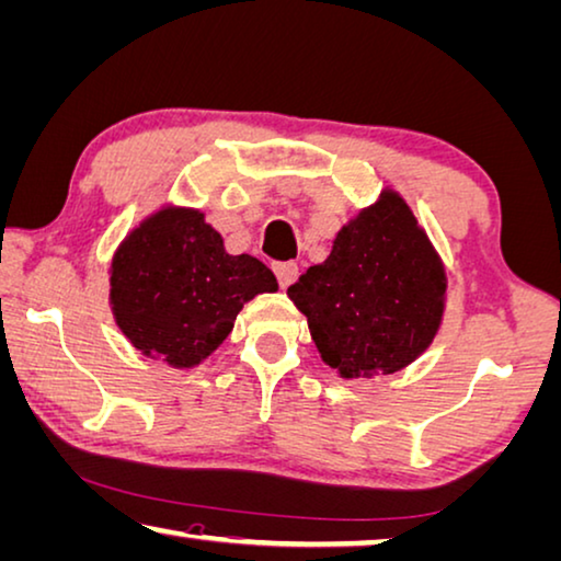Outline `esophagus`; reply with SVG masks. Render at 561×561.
Returning <instances> with one entry per match:
<instances>
[{"instance_id": "34e87169", "label": "esophagus", "mask_w": 561, "mask_h": 561, "mask_svg": "<svg viewBox=\"0 0 561 561\" xmlns=\"http://www.w3.org/2000/svg\"><path fill=\"white\" fill-rule=\"evenodd\" d=\"M274 274H277L282 287H289L299 277V266L297 262H277L274 264Z\"/></svg>"}]
</instances>
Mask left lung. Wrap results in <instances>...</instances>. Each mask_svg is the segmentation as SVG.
Here are the masks:
<instances>
[{"instance_id": "obj_1", "label": "left lung", "mask_w": 561, "mask_h": 561, "mask_svg": "<svg viewBox=\"0 0 561 561\" xmlns=\"http://www.w3.org/2000/svg\"><path fill=\"white\" fill-rule=\"evenodd\" d=\"M287 297L307 317L324 364L342 379H371L404 369L434 342L447 272L402 194L381 190Z\"/></svg>"}]
</instances>
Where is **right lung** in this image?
Wrapping results in <instances>:
<instances>
[{
    "label": "right lung",
    "mask_w": 561,
    "mask_h": 561,
    "mask_svg": "<svg viewBox=\"0 0 561 561\" xmlns=\"http://www.w3.org/2000/svg\"><path fill=\"white\" fill-rule=\"evenodd\" d=\"M252 254H229L199 209L167 207L124 237L110 266L114 322L135 350L192 369L232 332L249 299L277 291Z\"/></svg>",
    "instance_id": "obj_1"
}]
</instances>
